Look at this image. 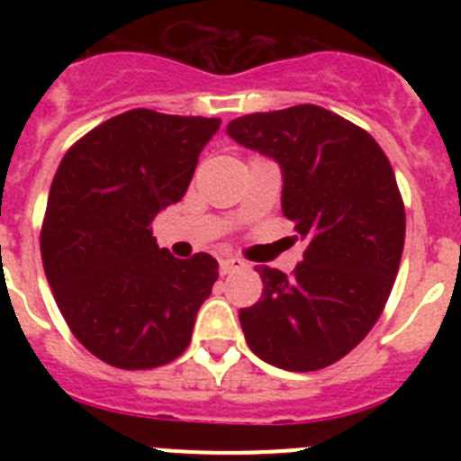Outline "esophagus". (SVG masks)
<instances>
[{
    "mask_svg": "<svg viewBox=\"0 0 461 461\" xmlns=\"http://www.w3.org/2000/svg\"><path fill=\"white\" fill-rule=\"evenodd\" d=\"M247 267V263L240 258H221L219 260V272L221 275H230V272H238V270H244Z\"/></svg>",
    "mask_w": 461,
    "mask_h": 461,
    "instance_id": "esophagus-1",
    "label": "esophagus"
}]
</instances>
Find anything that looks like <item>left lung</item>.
<instances>
[{"label": "left lung", "instance_id": "1", "mask_svg": "<svg viewBox=\"0 0 461 461\" xmlns=\"http://www.w3.org/2000/svg\"><path fill=\"white\" fill-rule=\"evenodd\" d=\"M226 131L281 166V210L307 240L291 276L256 267L263 295L240 309L244 339L279 369L330 367L367 337L393 291L406 233L393 166L365 129L321 105L244 115Z\"/></svg>", "mask_w": 461, "mask_h": 461}]
</instances>
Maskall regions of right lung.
Here are the masks:
<instances>
[{
    "instance_id": "right-lung-1",
    "label": "right lung",
    "mask_w": 461,
    "mask_h": 461,
    "mask_svg": "<svg viewBox=\"0 0 461 461\" xmlns=\"http://www.w3.org/2000/svg\"><path fill=\"white\" fill-rule=\"evenodd\" d=\"M219 117L126 110L64 154L41 223V258L73 337L117 369H154L186 351L217 260L158 249L149 223L182 201Z\"/></svg>"
}]
</instances>
